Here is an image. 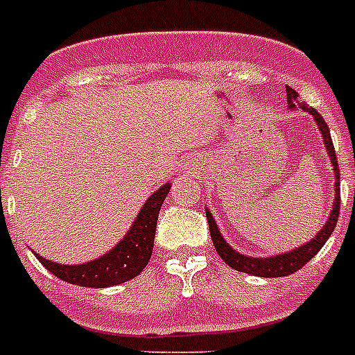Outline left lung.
Masks as SVG:
<instances>
[{
	"instance_id": "8db88e82",
	"label": "left lung",
	"mask_w": 355,
	"mask_h": 355,
	"mask_svg": "<svg viewBox=\"0 0 355 355\" xmlns=\"http://www.w3.org/2000/svg\"><path fill=\"white\" fill-rule=\"evenodd\" d=\"M286 98H288V107L290 111L293 109H302L306 111L308 114H312L315 123H318L319 131L322 135V142H324V148H327L328 157H330V162H332L334 168V206L330 209V215H328L324 226L319 230V233L313 239H310L308 243L301 244V246L293 248L290 252L277 253V255H270V257H250V255H244V253L233 250L230 244L226 243V239L223 237V233L218 230L215 218L209 213V209H206L207 223H209V235H211L213 246L217 250V253L220 255L227 266H232L233 270L243 273H250V275H257V277H286V275H292L293 272H297L299 268H302L308 261H312L318 252L324 246V243L328 241V237L332 235V232L336 230L337 218H339V206H341V193H339V166H337L336 158V149H334L332 137H330V129H328L327 122L322 120V116L313 107H308L306 103L299 102V94L293 91L292 87H286Z\"/></svg>"
}]
</instances>
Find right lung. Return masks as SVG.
Here are the masks:
<instances>
[{"mask_svg": "<svg viewBox=\"0 0 355 355\" xmlns=\"http://www.w3.org/2000/svg\"><path fill=\"white\" fill-rule=\"evenodd\" d=\"M169 187V182L164 184L153 195H149L122 241L107 253H103L102 257L80 264H60L36 253L37 261L58 279L76 286L109 288L135 279L138 273H142L151 259L158 211L168 197Z\"/></svg>", "mask_w": 355, "mask_h": 355, "instance_id": "1", "label": "right lung"}]
</instances>
